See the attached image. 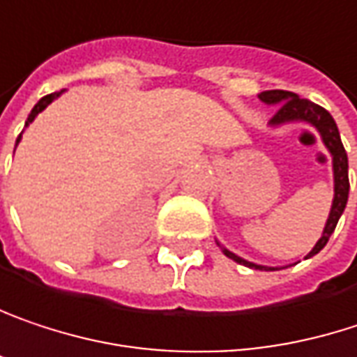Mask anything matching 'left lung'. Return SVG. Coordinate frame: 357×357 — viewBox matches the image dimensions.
<instances>
[{
	"label": "left lung",
	"mask_w": 357,
	"mask_h": 357,
	"mask_svg": "<svg viewBox=\"0 0 357 357\" xmlns=\"http://www.w3.org/2000/svg\"><path fill=\"white\" fill-rule=\"evenodd\" d=\"M259 100L263 105H267V107H278L275 116L269 121V127L271 129H280V127L291 125V123L310 125L312 129H317V133L321 135L323 146L331 154V166H333V201H331L329 218L325 222V228H323L321 238L317 241V245L312 246V250L304 257V259H310L317 252H321L325 248V245L329 243L331 234L335 232V226H337V222L343 215V209L347 205V195H349V176H347L349 164H347V154H345V148L341 144V135H339V129H337L335 119L331 116V112L325 111L323 107H319V105H314V102H310L306 98H300L294 92H286V90H265V92L259 94ZM218 246L222 248V252L228 259H232L238 265L250 267V269H261V271H278V269H284V267H267V265H259V263L246 261L243 257H238L236 252L228 250L220 241H218Z\"/></svg>",
	"instance_id": "1"
}]
</instances>
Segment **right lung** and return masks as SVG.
<instances>
[{"label": "right lung", "instance_id": "right-lung-1", "mask_svg": "<svg viewBox=\"0 0 357 357\" xmlns=\"http://www.w3.org/2000/svg\"><path fill=\"white\" fill-rule=\"evenodd\" d=\"M63 92H66V90H59V92H53V94H47V96H43V98H40V100H38V102L34 105V109L30 111V114H28V119H26V123H24V129H26V127H28V125H30V123H32V121L36 119V114H38V112L45 111V109H47V107H49V105H51L53 100H57V98H59V96H61ZM22 133H24V131H22ZM22 133L18 135V139H16V146L20 144V139H22Z\"/></svg>", "mask_w": 357, "mask_h": 357}]
</instances>
